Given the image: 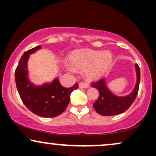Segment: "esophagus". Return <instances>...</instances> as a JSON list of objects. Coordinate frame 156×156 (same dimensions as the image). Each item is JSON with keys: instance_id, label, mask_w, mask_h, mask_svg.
Masks as SVG:
<instances>
[{"instance_id": "obj_1", "label": "esophagus", "mask_w": 156, "mask_h": 156, "mask_svg": "<svg viewBox=\"0 0 156 156\" xmlns=\"http://www.w3.org/2000/svg\"><path fill=\"white\" fill-rule=\"evenodd\" d=\"M89 87V85L87 83H79V88L80 89H87Z\"/></svg>"}]
</instances>
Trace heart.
Returning a JSON list of instances; mask_svg holds the SVG:
<instances>
[{
  "mask_svg": "<svg viewBox=\"0 0 156 156\" xmlns=\"http://www.w3.org/2000/svg\"><path fill=\"white\" fill-rule=\"evenodd\" d=\"M68 70L84 72L88 80H95L101 78L108 70L112 62L110 51H94L91 49H79L74 51L69 55Z\"/></svg>",
  "mask_w": 156,
  "mask_h": 156,
  "instance_id": "1",
  "label": "heart"
}]
</instances>
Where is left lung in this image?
<instances>
[{
	"instance_id": "obj_1",
	"label": "left lung",
	"mask_w": 156,
	"mask_h": 156,
	"mask_svg": "<svg viewBox=\"0 0 156 156\" xmlns=\"http://www.w3.org/2000/svg\"><path fill=\"white\" fill-rule=\"evenodd\" d=\"M136 73V83L129 94L126 96H117L109 90L105 79H101L92 83L99 91L100 95L93 107L99 114L103 116H114L122 114L131 105L136 98L140 83V69L137 64H135Z\"/></svg>"
}]
</instances>
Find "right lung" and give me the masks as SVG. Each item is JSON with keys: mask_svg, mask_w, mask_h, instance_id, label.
<instances>
[{"mask_svg": "<svg viewBox=\"0 0 156 156\" xmlns=\"http://www.w3.org/2000/svg\"><path fill=\"white\" fill-rule=\"evenodd\" d=\"M38 45L25 52L15 70V82L20 97L24 105L35 114L42 117H55L63 113L70 101V94L78 88L76 83L70 88H64L58 78L51 83L35 85L28 78L27 64L30 54L41 49Z\"/></svg>", "mask_w": 156, "mask_h": 156, "instance_id": "add662e5", "label": "right lung"}]
</instances>
